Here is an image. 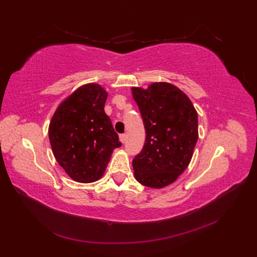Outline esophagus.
Wrapping results in <instances>:
<instances>
[{
	"mask_svg": "<svg viewBox=\"0 0 257 257\" xmlns=\"http://www.w3.org/2000/svg\"><path fill=\"white\" fill-rule=\"evenodd\" d=\"M119 139H120V142H121L122 144H124V143H125V141H126V135H125V134H121V135L119 136Z\"/></svg>",
	"mask_w": 257,
	"mask_h": 257,
	"instance_id": "34e87169",
	"label": "esophagus"
}]
</instances>
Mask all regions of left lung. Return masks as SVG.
Here are the masks:
<instances>
[{
	"label": "left lung",
	"mask_w": 257,
	"mask_h": 257,
	"mask_svg": "<svg viewBox=\"0 0 257 257\" xmlns=\"http://www.w3.org/2000/svg\"><path fill=\"white\" fill-rule=\"evenodd\" d=\"M132 94L146 128L145 146L133 160L135 179L148 188H165L192 160L198 139L197 111L188 95L169 82L132 87Z\"/></svg>",
	"instance_id": "1"
}]
</instances>
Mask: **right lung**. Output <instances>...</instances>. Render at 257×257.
Instances as JSON below:
<instances>
[{"mask_svg":"<svg viewBox=\"0 0 257 257\" xmlns=\"http://www.w3.org/2000/svg\"><path fill=\"white\" fill-rule=\"evenodd\" d=\"M107 96L108 92L98 83L82 84L62 100L50 120L52 153L76 182L99 180L113 150L121 146L104 110Z\"/></svg>","mask_w":257,"mask_h":257,"instance_id":"obj_1","label":"right lung"}]
</instances>
